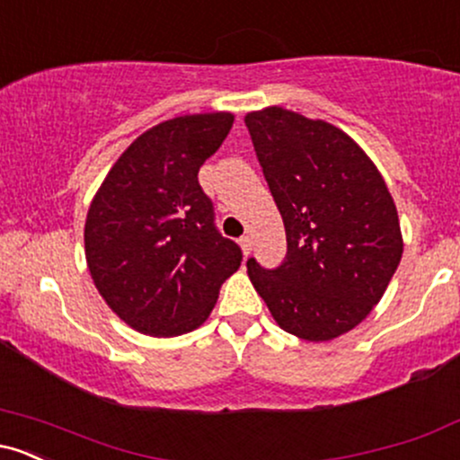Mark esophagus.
Wrapping results in <instances>:
<instances>
[{
    "instance_id": "esophagus-1",
    "label": "esophagus",
    "mask_w": 460,
    "mask_h": 460,
    "mask_svg": "<svg viewBox=\"0 0 460 460\" xmlns=\"http://www.w3.org/2000/svg\"><path fill=\"white\" fill-rule=\"evenodd\" d=\"M240 246H242V251H244L246 257L251 255V251H252V248H251V237L242 235V237H240Z\"/></svg>"
}]
</instances>
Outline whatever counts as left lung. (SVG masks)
<instances>
[{
    "label": "left lung",
    "mask_w": 460,
    "mask_h": 460,
    "mask_svg": "<svg viewBox=\"0 0 460 460\" xmlns=\"http://www.w3.org/2000/svg\"><path fill=\"white\" fill-rule=\"evenodd\" d=\"M244 123L288 235L281 266L248 260V279L285 332L335 340L372 314L402 257L392 192L367 153L326 120L268 105Z\"/></svg>",
    "instance_id": "left-lung-1"
}]
</instances>
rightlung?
Segmentation results:
<instances>
[{
    "label": "right lung",
    "instance_id": "right-lung-1",
    "mask_svg": "<svg viewBox=\"0 0 460 460\" xmlns=\"http://www.w3.org/2000/svg\"><path fill=\"white\" fill-rule=\"evenodd\" d=\"M231 112L153 125L120 153L84 225L94 288L134 331L177 337L212 314L242 248L216 231L199 168L231 131Z\"/></svg>",
    "mask_w": 460,
    "mask_h": 460
}]
</instances>
